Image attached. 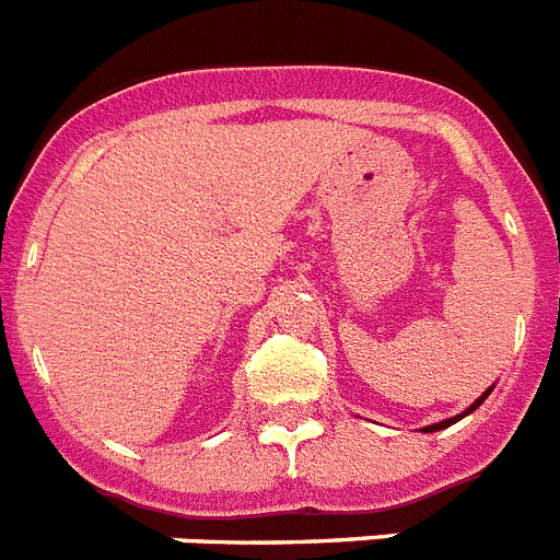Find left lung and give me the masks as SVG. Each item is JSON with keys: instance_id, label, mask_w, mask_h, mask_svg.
<instances>
[{"instance_id": "obj_1", "label": "left lung", "mask_w": 560, "mask_h": 560, "mask_svg": "<svg viewBox=\"0 0 560 560\" xmlns=\"http://www.w3.org/2000/svg\"><path fill=\"white\" fill-rule=\"evenodd\" d=\"M488 395H491V389H488V393H485V395H482V398H477V400H474L471 407L465 409V412H463V415L474 412V409H477V407H479V404H482V400H485V398H488ZM463 415H457V418H448V420H440V423H434V427H427V429H423V432H438V429H446V427H452L454 420H459V418H463Z\"/></svg>"}]
</instances>
